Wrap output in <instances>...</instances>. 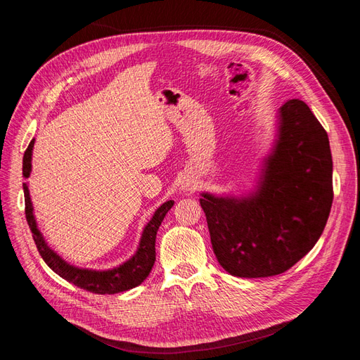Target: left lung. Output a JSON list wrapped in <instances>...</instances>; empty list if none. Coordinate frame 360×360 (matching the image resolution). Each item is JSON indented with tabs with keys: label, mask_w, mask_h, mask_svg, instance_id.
<instances>
[{
	"label": "left lung",
	"mask_w": 360,
	"mask_h": 360,
	"mask_svg": "<svg viewBox=\"0 0 360 360\" xmlns=\"http://www.w3.org/2000/svg\"><path fill=\"white\" fill-rule=\"evenodd\" d=\"M329 138L309 106L297 99L276 114V138L255 188L236 195L202 192L213 252L228 274H284L320 238L333 201Z\"/></svg>",
	"instance_id": "left-lung-1"
}]
</instances>
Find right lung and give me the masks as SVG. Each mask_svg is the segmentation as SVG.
Instances as JSON below:
<instances>
[{
	"label": "right lung",
	"mask_w": 360,
	"mask_h": 360,
	"mask_svg": "<svg viewBox=\"0 0 360 360\" xmlns=\"http://www.w3.org/2000/svg\"><path fill=\"white\" fill-rule=\"evenodd\" d=\"M32 147H34V139L31 141L28 148L25 150L24 155V163H22V174L24 177L28 179L31 172V159H32ZM24 195H25V216L27 222L30 225V230L32 233V238H34L36 246L39 249V254L45 259V263L60 275L63 279L69 281L70 284L84 288L86 291H91L96 294H115L127 291L130 288L138 287L141 282L150 275L151 267H153L156 261V234L159 226L163 221V217L168 213V210L174 205V201L163 202L158 210L155 212L153 217L150 222L144 226V231L141 234L139 246L136 252L130 257L123 264H120L114 269L108 270H93V269H82L76 267L66 259H63L56 250H52L48 243L43 238V234L37 228V222L34 213H32V202L30 198L28 184L24 183Z\"/></svg>",
	"instance_id": "add662e5"
}]
</instances>
